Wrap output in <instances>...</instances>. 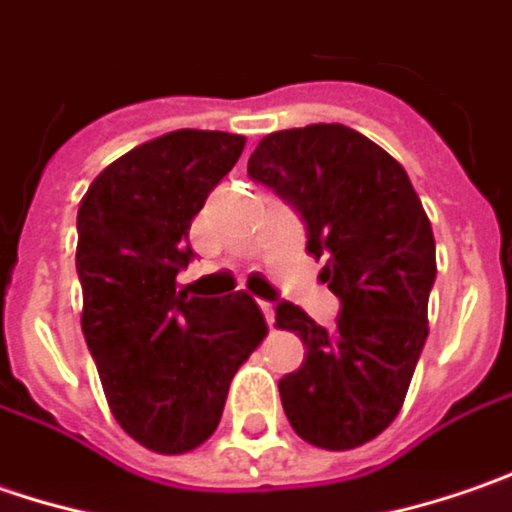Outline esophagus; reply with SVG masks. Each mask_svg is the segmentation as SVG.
Returning <instances> with one entry per match:
<instances>
[{
	"label": "esophagus",
	"instance_id": "34e87169",
	"mask_svg": "<svg viewBox=\"0 0 512 512\" xmlns=\"http://www.w3.org/2000/svg\"><path fill=\"white\" fill-rule=\"evenodd\" d=\"M260 309H263V318L269 326H275V309H272V303H260Z\"/></svg>",
	"mask_w": 512,
	"mask_h": 512
}]
</instances>
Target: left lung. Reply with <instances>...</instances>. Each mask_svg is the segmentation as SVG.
Masks as SVG:
<instances>
[{
    "mask_svg": "<svg viewBox=\"0 0 512 512\" xmlns=\"http://www.w3.org/2000/svg\"><path fill=\"white\" fill-rule=\"evenodd\" d=\"M249 177L300 214L306 249L341 300L329 329L289 300L275 306L280 329L306 346L300 369L280 378L283 412L315 447H361L398 415L430 332L433 226L401 163L346 125L263 137Z\"/></svg>",
    "mask_w": 512,
    "mask_h": 512,
    "instance_id": "1",
    "label": "left lung"
}]
</instances>
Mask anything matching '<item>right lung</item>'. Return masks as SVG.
<instances>
[{"instance_id": "add662e5", "label": "right lung", "mask_w": 512, "mask_h": 512, "mask_svg": "<svg viewBox=\"0 0 512 512\" xmlns=\"http://www.w3.org/2000/svg\"><path fill=\"white\" fill-rule=\"evenodd\" d=\"M243 145L226 131H171L111 163L79 203L82 335L114 418L154 453H189L217 430L234 372L266 335L246 292H177L191 220Z\"/></svg>"}]
</instances>
